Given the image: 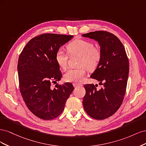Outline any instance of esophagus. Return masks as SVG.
Segmentation results:
<instances>
[{
  "label": "esophagus",
  "instance_id": "esophagus-1",
  "mask_svg": "<svg viewBox=\"0 0 146 146\" xmlns=\"http://www.w3.org/2000/svg\"><path fill=\"white\" fill-rule=\"evenodd\" d=\"M74 85V87H82L83 85H81V84H78V83H74L73 84Z\"/></svg>",
  "mask_w": 146,
  "mask_h": 146
}]
</instances>
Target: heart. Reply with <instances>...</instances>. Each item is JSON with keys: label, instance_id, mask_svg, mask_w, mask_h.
Returning a JSON list of instances; mask_svg holds the SVG:
<instances>
[{"label": "heart", "instance_id": "heart-1", "mask_svg": "<svg viewBox=\"0 0 146 146\" xmlns=\"http://www.w3.org/2000/svg\"><path fill=\"white\" fill-rule=\"evenodd\" d=\"M67 50L70 55H78V64L80 68L71 69L64 74V79L68 82H80L86 74V69L93 70L98 67L102 58V54L94 44L84 39H76L69 43ZM68 55L62 50H58L55 54V61L63 69L67 68Z\"/></svg>", "mask_w": 146, "mask_h": 146}]
</instances>
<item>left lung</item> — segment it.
<instances>
[{
    "instance_id": "1",
    "label": "left lung",
    "mask_w": 146,
    "mask_h": 146,
    "mask_svg": "<svg viewBox=\"0 0 146 146\" xmlns=\"http://www.w3.org/2000/svg\"><path fill=\"white\" fill-rule=\"evenodd\" d=\"M82 36L94 39L100 47V62L91 78L102 87L97 90L93 84L84 85L83 105L90 116L102 120L115 113L122 103L129 77V59L122 43L111 33L96 31Z\"/></svg>"
}]
</instances>
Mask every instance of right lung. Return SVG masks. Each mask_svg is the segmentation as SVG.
Listing matches in <instances>:
<instances>
[{
    "label": "right lung",
    "instance_id": "add662e5",
    "mask_svg": "<svg viewBox=\"0 0 146 146\" xmlns=\"http://www.w3.org/2000/svg\"><path fill=\"white\" fill-rule=\"evenodd\" d=\"M72 35L45 33L32 38L21 53L17 71L21 94L30 111L43 120H51L63 112L74 88L65 83L50 87L62 74L55 61L61 46Z\"/></svg>",
    "mask_w": 146,
    "mask_h": 146
}]
</instances>
